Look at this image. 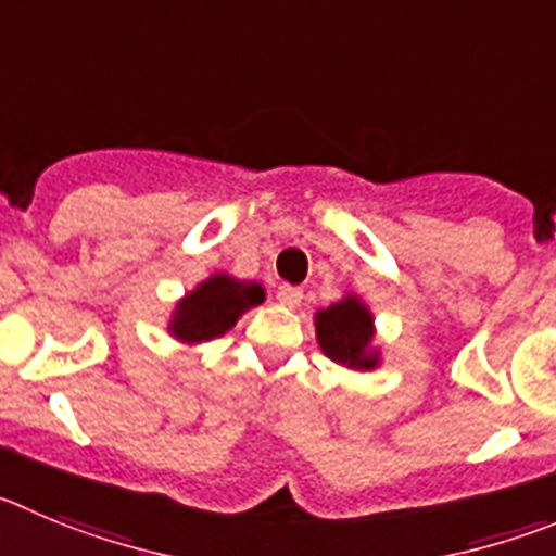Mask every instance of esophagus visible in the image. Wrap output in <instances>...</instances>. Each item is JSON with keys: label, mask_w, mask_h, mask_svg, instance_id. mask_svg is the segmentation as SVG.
<instances>
[{"label": "esophagus", "mask_w": 556, "mask_h": 556, "mask_svg": "<svg viewBox=\"0 0 556 556\" xmlns=\"http://www.w3.org/2000/svg\"><path fill=\"white\" fill-rule=\"evenodd\" d=\"M302 288H295V285H279L277 288V299L285 307H299V304H302Z\"/></svg>", "instance_id": "34e87169"}]
</instances>
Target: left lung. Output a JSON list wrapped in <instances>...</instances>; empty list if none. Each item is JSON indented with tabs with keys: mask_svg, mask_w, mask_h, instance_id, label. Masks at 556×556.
Masks as SVG:
<instances>
[{
	"mask_svg": "<svg viewBox=\"0 0 556 556\" xmlns=\"http://www.w3.org/2000/svg\"><path fill=\"white\" fill-rule=\"evenodd\" d=\"M315 329H318L320 349L329 359L349 367H367V370L376 365V356L367 354L372 340V318L365 304L356 299H342L329 309H320Z\"/></svg>",
	"mask_w": 556,
	"mask_h": 556,
	"instance_id": "left-lung-1",
	"label": "left lung"
}]
</instances>
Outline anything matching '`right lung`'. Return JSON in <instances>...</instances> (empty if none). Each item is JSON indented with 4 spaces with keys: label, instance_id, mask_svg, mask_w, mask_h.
I'll list each match as a JSON object with an SVG mask.
<instances>
[{
    "label": "right lung",
    "instance_id": "1",
    "mask_svg": "<svg viewBox=\"0 0 556 556\" xmlns=\"http://www.w3.org/2000/svg\"><path fill=\"white\" fill-rule=\"evenodd\" d=\"M266 299L261 285H243L232 277H211L202 282L194 293H189L178 304V313L173 318V334L186 342L214 340L225 334L230 326H236L238 315L243 309L254 307Z\"/></svg>",
    "mask_w": 556,
    "mask_h": 556
}]
</instances>
